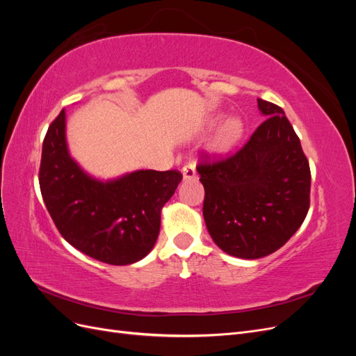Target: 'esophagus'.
<instances>
[{
  "mask_svg": "<svg viewBox=\"0 0 356 356\" xmlns=\"http://www.w3.org/2000/svg\"><path fill=\"white\" fill-rule=\"evenodd\" d=\"M182 179H193L196 178V169L193 165H186L184 168H182Z\"/></svg>",
  "mask_w": 356,
  "mask_h": 356,
  "instance_id": "obj_1",
  "label": "esophagus"
}]
</instances>
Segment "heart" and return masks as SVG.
<instances>
[{
  "mask_svg": "<svg viewBox=\"0 0 356 356\" xmlns=\"http://www.w3.org/2000/svg\"><path fill=\"white\" fill-rule=\"evenodd\" d=\"M218 120L213 118L212 123ZM243 135V123L239 117H229L220 124L209 141V152L213 156H225L238 145Z\"/></svg>",
  "mask_w": 356,
  "mask_h": 356,
  "instance_id": "b5f03b06",
  "label": "heart"
}]
</instances>
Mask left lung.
<instances>
[{"mask_svg":"<svg viewBox=\"0 0 356 356\" xmlns=\"http://www.w3.org/2000/svg\"><path fill=\"white\" fill-rule=\"evenodd\" d=\"M266 120L234 156L200 163L203 218L225 254L255 260L277 251L303 224L310 169L281 106L257 99Z\"/></svg>","mask_w":356,"mask_h":356,"instance_id":"8db88e82","label":"left lung"}]
</instances>
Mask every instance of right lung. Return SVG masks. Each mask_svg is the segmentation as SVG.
I'll list each match as a JSON object with an SVG mask.
<instances>
[{"label":"right lung","instance_id":"obj_1","mask_svg":"<svg viewBox=\"0 0 356 356\" xmlns=\"http://www.w3.org/2000/svg\"><path fill=\"white\" fill-rule=\"evenodd\" d=\"M181 179L178 170L152 169L106 181L92 177L68 149L65 110L42 143L40 188L53 222L70 245L106 264H134L148 255L161 208Z\"/></svg>","mask_w":356,"mask_h":356}]
</instances>
